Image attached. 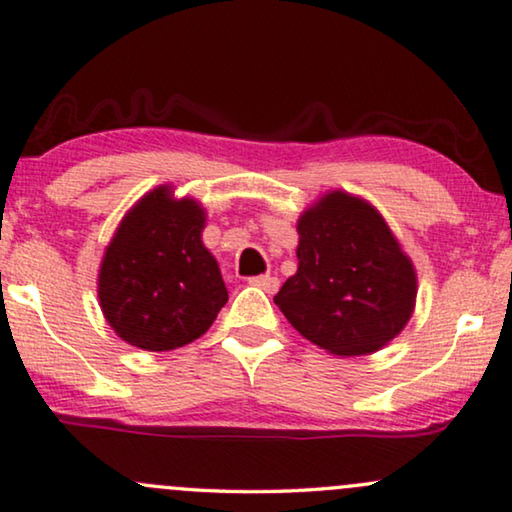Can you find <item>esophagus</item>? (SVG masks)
<instances>
[{"label": "esophagus", "instance_id": "34e87169", "mask_svg": "<svg viewBox=\"0 0 512 512\" xmlns=\"http://www.w3.org/2000/svg\"><path fill=\"white\" fill-rule=\"evenodd\" d=\"M249 284L256 288H263L265 293H277L279 279L272 277V274H258V277H249Z\"/></svg>", "mask_w": 512, "mask_h": 512}]
</instances>
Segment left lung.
<instances>
[{
	"mask_svg": "<svg viewBox=\"0 0 512 512\" xmlns=\"http://www.w3.org/2000/svg\"><path fill=\"white\" fill-rule=\"evenodd\" d=\"M298 272L274 305L311 344L365 355L392 342L416 307L411 258L374 205L330 191L298 219Z\"/></svg>",
	"mask_w": 512,
	"mask_h": 512,
	"instance_id": "8db88e82",
	"label": "left lung"
}]
</instances>
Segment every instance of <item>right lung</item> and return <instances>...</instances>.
<instances>
[{"label":"right lung","mask_w":512,"mask_h":512,"mask_svg":"<svg viewBox=\"0 0 512 512\" xmlns=\"http://www.w3.org/2000/svg\"><path fill=\"white\" fill-rule=\"evenodd\" d=\"M194 198L157 187L131 207L103 254L99 305L110 328L143 351H173L205 335L228 291L201 233Z\"/></svg>","instance_id":"obj_1"}]
</instances>
